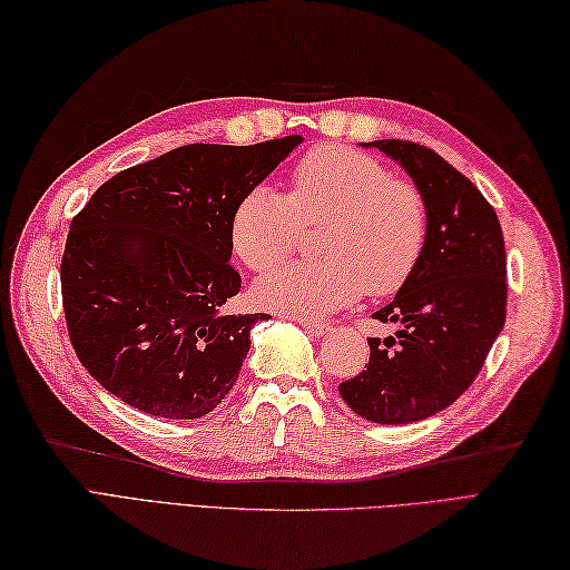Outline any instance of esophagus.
<instances>
[{"label": "esophagus", "mask_w": 570, "mask_h": 570, "mask_svg": "<svg viewBox=\"0 0 570 570\" xmlns=\"http://www.w3.org/2000/svg\"><path fill=\"white\" fill-rule=\"evenodd\" d=\"M298 325L308 330L311 334H315V337H323V334L330 332V325L323 323V320H305V317H301Z\"/></svg>", "instance_id": "obj_1"}]
</instances>
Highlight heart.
<instances>
[{
	"mask_svg": "<svg viewBox=\"0 0 570 570\" xmlns=\"http://www.w3.org/2000/svg\"><path fill=\"white\" fill-rule=\"evenodd\" d=\"M323 220L327 261L274 268L257 282L259 301L286 315H323L363 291L392 296L410 284L429 240L421 189L387 164L348 146L305 151L291 170V193L257 185L230 218V245L247 269L265 272L297 249L305 225Z\"/></svg>",
	"mask_w": 570,
	"mask_h": 570,
	"instance_id": "heart-1",
	"label": "heart"
}]
</instances>
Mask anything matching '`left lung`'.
Segmentation results:
<instances>
[{"instance_id": "1", "label": "left lung", "mask_w": 570, "mask_h": 570, "mask_svg": "<svg viewBox=\"0 0 570 570\" xmlns=\"http://www.w3.org/2000/svg\"><path fill=\"white\" fill-rule=\"evenodd\" d=\"M412 175L429 209V240L414 276L385 308L395 337H371L366 371L342 400L375 424H410L443 412L474 383L505 323V245L491 204L429 146L371 141Z\"/></svg>"}]
</instances>
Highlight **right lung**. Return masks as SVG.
<instances>
[{
    "label": "right lung",
    "mask_w": 570,
    "mask_h": 570,
    "mask_svg": "<svg viewBox=\"0 0 570 570\" xmlns=\"http://www.w3.org/2000/svg\"><path fill=\"white\" fill-rule=\"evenodd\" d=\"M301 144H187L112 175L71 218L62 305L71 346L110 395L160 419H199L236 385L265 313L240 291L230 218Z\"/></svg>",
    "instance_id": "add662e5"
}]
</instances>
